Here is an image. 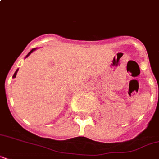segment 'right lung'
<instances>
[{"label":"right lung","mask_w":159,"mask_h":159,"mask_svg":"<svg viewBox=\"0 0 159 159\" xmlns=\"http://www.w3.org/2000/svg\"><path fill=\"white\" fill-rule=\"evenodd\" d=\"M35 49H36V48H33V49H32V50H31V51H30V53H28V54L26 55V57H28L29 55L30 54V53H33L34 51L35 50ZM18 70H19V69H17V70H16V72H15V73H14V75H13V78H14V77H16V73H17V72H18Z\"/></svg>","instance_id":"obj_1"}]
</instances>
